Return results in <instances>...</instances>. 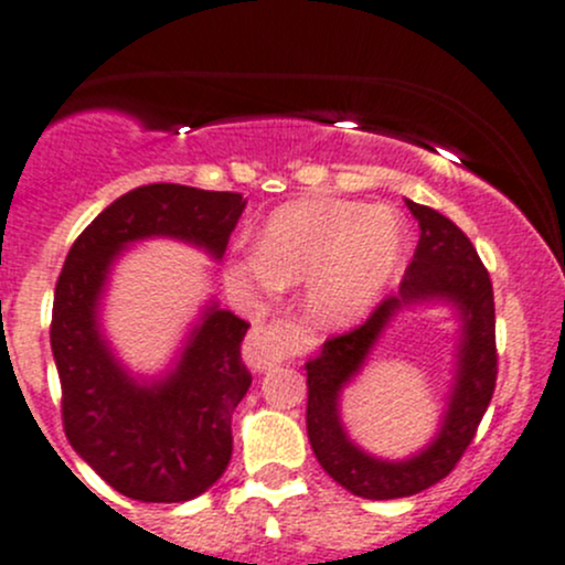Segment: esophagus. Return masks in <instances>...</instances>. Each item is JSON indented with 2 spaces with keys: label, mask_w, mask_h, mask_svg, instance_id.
<instances>
[{
  "label": "esophagus",
  "mask_w": 565,
  "mask_h": 565,
  "mask_svg": "<svg viewBox=\"0 0 565 565\" xmlns=\"http://www.w3.org/2000/svg\"><path fill=\"white\" fill-rule=\"evenodd\" d=\"M299 348V334H296L294 323H269V326H255L244 340V362L253 370H269L271 364L282 362L288 353Z\"/></svg>",
  "instance_id": "esophagus-1"
}]
</instances>
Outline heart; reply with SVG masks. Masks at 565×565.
Segmentation results:
<instances>
[{
	"label": "heart",
	"instance_id": "b5f03b06",
	"mask_svg": "<svg viewBox=\"0 0 565 565\" xmlns=\"http://www.w3.org/2000/svg\"><path fill=\"white\" fill-rule=\"evenodd\" d=\"M403 255L405 223L394 209L305 198L271 214L258 253L231 258L225 280L247 296L307 282V316L348 326L381 299Z\"/></svg>",
	"mask_w": 565,
	"mask_h": 565
}]
</instances>
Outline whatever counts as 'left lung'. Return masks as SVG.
Returning <instances> with one entry per match:
<instances>
[{"label":"left lung","mask_w":565,"mask_h":565,"mask_svg":"<svg viewBox=\"0 0 565 565\" xmlns=\"http://www.w3.org/2000/svg\"><path fill=\"white\" fill-rule=\"evenodd\" d=\"M408 203L418 220L416 253L394 296H386L356 329L323 342L307 370V435L318 462L337 484L370 500L408 498L455 470L487 413L498 377L495 299L492 282L468 236L435 209ZM424 300H446L460 312L456 388L436 440L408 460H377L362 452L341 429L339 392L358 374L380 331L399 309Z\"/></svg>","instance_id":"obj_1"}]
</instances>
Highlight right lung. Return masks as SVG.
<instances>
[{"label": "right lung", "instance_id": "1", "mask_svg": "<svg viewBox=\"0 0 565 565\" xmlns=\"http://www.w3.org/2000/svg\"><path fill=\"white\" fill-rule=\"evenodd\" d=\"M244 203L242 193L184 184L130 190L86 225L56 280L51 351L65 435L100 479L132 500L182 503L225 473L234 451L231 416L253 383L242 362L249 323L209 305L177 367L138 383L97 323L110 264L127 244L152 236L190 242L220 260Z\"/></svg>", "mask_w": 565, "mask_h": 565}]
</instances>
